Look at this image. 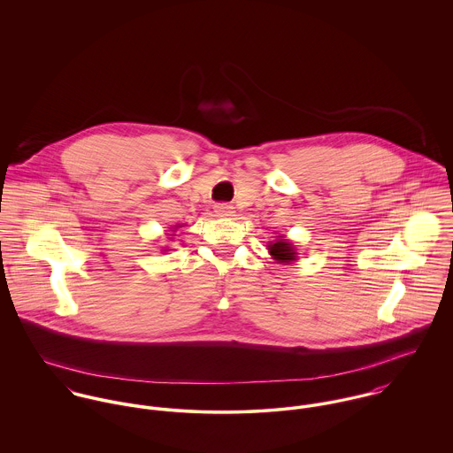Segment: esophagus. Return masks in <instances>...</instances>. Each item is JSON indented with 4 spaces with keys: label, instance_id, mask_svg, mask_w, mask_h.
I'll list each match as a JSON object with an SVG mask.
<instances>
[{
    "label": "esophagus",
    "instance_id": "1",
    "mask_svg": "<svg viewBox=\"0 0 453 453\" xmlns=\"http://www.w3.org/2000/svg\"><path fill=\"white\" fill-rule=\"evenodd\" d=\"M214 212H216V216H219V218H230V216H234V207L232 205H228V203H216L214 205Z\"/></svg>",
    "mask_w": 453,
    "mask_h": 453
}]
</instances>
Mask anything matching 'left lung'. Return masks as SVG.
I'll list each match as a JSON object with an SVG mask.
<instances>
[{
  "label": "left lung",
  "instance_id": "8db88e82",
  "mask_svg": "<svg viewBox=\"0 0 453 453\" xmlns=\"http://www.w3.org/2000/svg\"><path fill=\"white\" fill-rule=\"evenodd\" d=\"M268 253L277 263H284V265L295 261L298 257L295 246L288 239H277L275 242H270L268 244Z\"/></svg>",
  "mask_w": 453,
  "mask_h": 453
}]
</instances>
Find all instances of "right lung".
Instances as JSON below:
<instances>
[{"instance_id":"add662e5","label":"right lung","mask_w":453,"mask_h":453,"mask_svg":"<svg viewBox=\"0 0 453 453\" xmlns=\"http://www.w3.org/2000/svg\"><path fill=\"white\" fill-rule=\"evenodd\" d=\"M174 228H181V225H176V226H174ZM173 232H176V230H173Z\"/></svg>"}]
</instances>
